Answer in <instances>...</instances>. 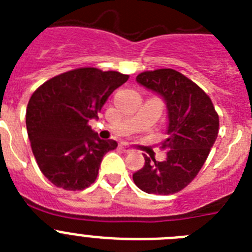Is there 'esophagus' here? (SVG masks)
Here are the masks:
<instances>
[{"label":"esophagus","mask_w":252,"mask_h":252,"mask_svg":"<svg viewBox=\"0 0 252 252\" xmlns=\"http://www.w3.org/2000/svg\"><path fill=\"white\" fill-rule=\"evenodd\" d=\"M120 148H121V150L124 151V153H132L133 151V149L132 148H130V146L127 145V144H121V145H120Z\"/></svg>","instance_id":"esophagus-1"}]
</instances>
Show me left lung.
<instances>
[{
	"label": "left lung",
	"instance_id": "left-lung-1",
	"mask_svg": "<svg viewBox=\"0 0 252 252\" xmlns=\"http://www.w3.org/2000/svg\"><path fill=\"white\" fill-rule=\"evenodd\" d=\"M137 83L165 99L168 139L161 144L166 159L145 158V165L132 179L142 192L168 195L180 192L199 173L220 130L215 106L206 92L174 69L140 73Z\"/></svg>",
	"mask_w": 252,
	"mask_h": 252
}]
</instances>
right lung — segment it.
<instances>
[{"mask_svg": "<svg viewBox=\"0 0 252 252\" xmlns=\"http://www.w3.org/2000/svg\"><path fill=\"white\" fill-rule=\"evenodd\" d=\"M127 74L78 68L51 78L32 93L26 128L40 170L55 187L83 190L94 183L104 154L117 148L101 140L88 122Z\"/></svg>", "mask_w": 252, "mask_h": 252, "instance_id": "1", "label": "right lung"}]
</instances>
